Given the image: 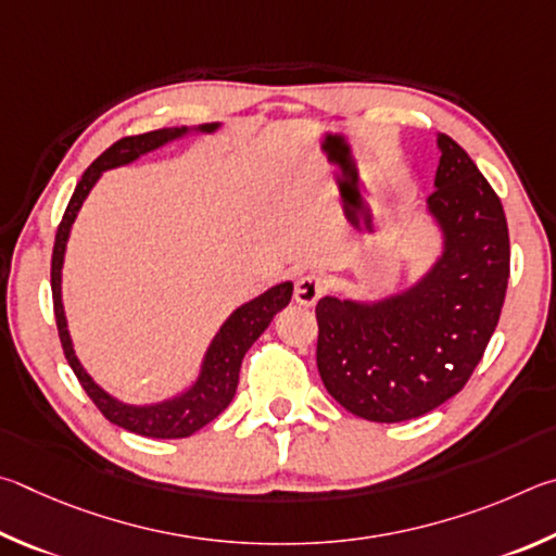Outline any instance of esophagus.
Listing matches in <instances>:
<instances>
[{
    "instance_id": "obj_1",
    "label": "esophagus",
    "mask_w": 556,
    "mask_h": 556,
    "mask_svg": "<svg viewBox=\"0 0 556 556\" xmlns=\"http://www.w3.org/2000/svg\"><path fill=\"white\" fill-rule=\"evenodd\" d=\"M325 290H327L325 278L317 276V273H305V276H300L295 280V300L305 307H313Z\"/></svg>"
}]
</instances>
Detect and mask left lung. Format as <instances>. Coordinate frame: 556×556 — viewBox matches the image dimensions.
Listing matches in <instances>:
<instances>
[{
  "label": "left lung",
  "instance_id": "obj_1",
  "mask_svg": "<svg viewBox=\"0 0 556 556\" xmlns=\"http://www.w3.org/2000/svg\"><path fill=\"white\" fill-rule=\"evenodd\" d=\"M425 210L440 251L410 286L376 300L319 298L317 368L327 393L371 422L432 413L469 381L498 325L510 276L503 204L476 163L437 134Z\"/></svg>",
  "mask_w": 556,
  "mask_h": 556
}]
</instances>
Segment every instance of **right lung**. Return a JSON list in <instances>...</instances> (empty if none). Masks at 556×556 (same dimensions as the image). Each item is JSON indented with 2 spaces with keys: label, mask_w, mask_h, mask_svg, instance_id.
Listing matches in <instances>:
<instances>
[{
  "label": "right lung",
  "mask_w": 556,
  "mask_h": 556,
  "mask_svg": "<svg viewBox=\"0 0 556 556\" xmlns=\"http://www.w3.org/2000/svg\"><path fill=\"white\" fill-rule=\"evenodd\" d=\"M219 126L222 122L200 124V126H165V129H155L149 134L119 139L83 173V178L77 182L71 202H67L61 227H58V233H55L53 261H51V290H53L58 337H61L67 364H71L77 381H80L85 393L92 397V403L100 407V413L106 417V420L124 427V430H129L134 434L153 437V440H182V437H190L198 430H202V427L210 425L219 413L227 410L233 393H237L243 354H247L251 344L263 334V329L273 323L276 313H280V309L290 303V298H293V283L286 280V283L273 286L266 290V293H261L253 300H249V303H243L233 309V313L224 319V325L217 329V334L212 337L210 346L204 349L198 376H194L180 393L163 397V401L141 403V405L124 403L116 395L106 393L104 388L97 383L90 374H87V368L80 364V358L75 354L71 329H67L65 305H63V263H65L67 239H71L77 212L83 210V202L87 200V194L92 192L97 180L102 178L104 170L122 168V165L139 161L146 153L159 151L173 141L188 139V136L214 134Z\"/></svg>",
  "instance_id": "right-lung-1"
}]
</instances>
